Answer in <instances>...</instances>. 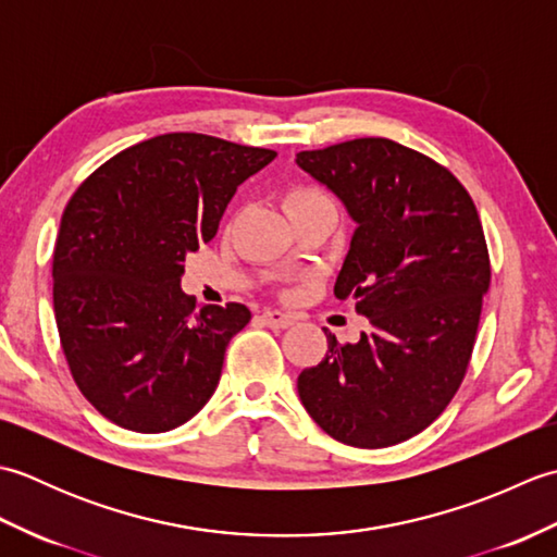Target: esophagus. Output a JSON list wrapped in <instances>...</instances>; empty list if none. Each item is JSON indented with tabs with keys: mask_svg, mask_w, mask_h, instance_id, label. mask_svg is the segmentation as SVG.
<instances>
[{
	"mask_svg": "<svg viewBox=\"0 0 557 557\" xmlns=\"http://www.w3.org/2000/svg\"><path fill=\"white\" fill-rule=\"evenodd\" d=\"M263 323L268 325V327H289V325H294V315H287V313H282V311H275V309H268V311H263Z\"/></svg>",
	"mask_w": 557,
	"mask_h": 557,
	"instance_id": "esophagus-1",
	"label": "esophagus"
}]
</instances>
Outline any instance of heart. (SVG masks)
Listing matches in <instances>:
<instances>
[{
    "instance_id": "obj_1",
    "label": "heart",
    "mask_w": 557,
    "mask_h": 557,
    "mask_svg": "<svg viewBox=\"0 0 557 557\" xmlns=\"http://www.w3.org/2000/svg\"><path fill=\"white\" fill-rule=\"evenodd\" d=\"M315 196H323V194L318 191V188H313V186H297V188H292V191L287 194L285 206L301 203V200H309V198H315Z\"/></svg>"
}]
</instances>
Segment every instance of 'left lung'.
<instances>
[{"mask_svg": "<svg viewBox=\"0 0 557 557\" xmlns=\"http://www.w3.org/2000/svg\"><path fill=\"white\" fill-rule=\"evenodd\" d=\"M297 164L357 222L335 282L369 330L327 335L325 359L299 373L311 419L351 447L421 433L455 397L491 285L486 236L455 174L389 138L301 150Z\"/></svg>", "mask_w": 557, "mask_h": 557, "instance_id": "left-lung-1", "label": "left lung"}]
</instances>
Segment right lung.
Listing matches in <instances>:
<instances>
[{
    "instance_id": "1",
    "label": "right lung",
    "mask_w": 557,
    "mask_h": 557,
    "mask_svg": "<svg viewBox=\"0 0 557 557\" xmlns=\"http://www.w3.org/2000/svg\"><path fill=\"white\" fill-rule=\"evenodd\" d=\"M277 152L203 134L122 150L64 208L52 258L54 318L71 375L104 419L164 433L215 393L244 304L182 292L184 260L218 234L224 208Z\"/></svg>"
}]
</instances>
